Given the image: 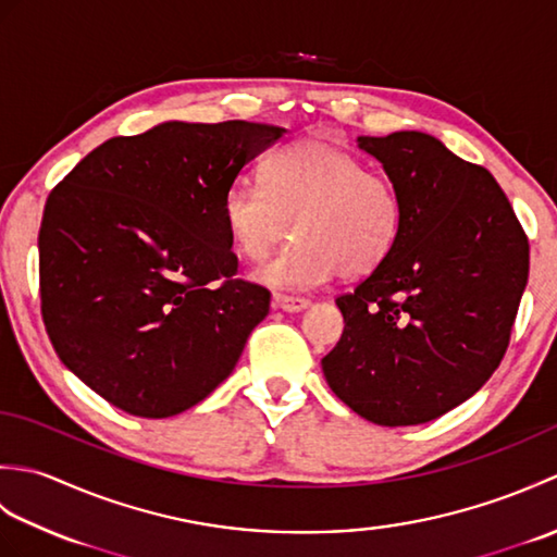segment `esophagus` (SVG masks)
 Wrapping results in <instances>:
<instances>
[{
  "label": "esophagus",
  "mask_w": 557,
  "mask_h": 557,
  "mask_svg": "<svg viewBox=\"0 0 557 557\" xmlns=\"http://www.w3.org/2000/svg\"><path fill=\"white\" fill-rule=\"evenodd\" d=\"M309 304L311 301L304 299V297H287V294H272V309H280V311H287V313L304 311Z\"/></svg>",
  "instance_id": "esophagus-1"
}]
</instances>
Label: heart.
Returning a JSON list of instances; mask_svg holds the SVG:
<instances>
[{"label":"heart","instance_id":"b5f03b06","mask_svg":"<svg viewBox=\"0 0 557 557\" xmlns=\"http://www.w3.org/2000/svg\"><path fill=\"white\" fill-rule=\"evenodd\" d=\"M234 251L260 263L287 239L289 251L260 270L275 287L311 289L339 272L363 277L381 268L399 242L405 203L397 184L327 136H306L277 152L263 186L236 182L222 198Z\"/></svg>","mask_w":557,"mask_h":557}]
</instances>
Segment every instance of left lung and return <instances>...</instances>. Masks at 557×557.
Masks as SVG:
<instances>
[{
    "label": "left lung",
    "instance_id": "left-lung-1",
    "mask_svg": "<svg viewBox=\"0 0 557 557\" xmlns=\"http://www.w3.org/2000/svg\"><path fill=\"white\" fill-rule=\"evenodd\" d=\"M405 203L399 242L335 304L345 330L323 357L330 389L366 421L417 425L498 369L529 277V239L481 164L421 132L361 136Z\"/></svg>",
    "mask_w": 557,
    "mask_h": 557
}]
</instances>
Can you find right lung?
I'll list each match as a JSON object with an SVG mask.
<instances>
[{
  "mask_svg": "<svg viewBox=\"0 0 557 557\" xmlns=\"http://www.w3.org/2000/svg\"><path fill=\"white\" fill-rule=\"evenodd\" d=\"M285 134L256 122H164L88 152L47 196L40 311L57 357L126 413L206 399L270 311L236 277L222 198Z\"/></svg>",
  "mask_w": 557,
  "mask_h": 557,
  "instance_id": "obj_1",
  "label": "right lung"
}]
</instances>
